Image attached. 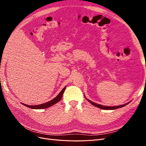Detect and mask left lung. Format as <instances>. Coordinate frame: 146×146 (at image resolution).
Returning <instances> with one entry per match:
<instances>
[{"label":"left lung","mask_w":146,"mask_h":146,"mask_svg":"<svg viewBox=\"0 0 146 146\" xmlns=\"http://www.w3.org/2000/svg\"><path fill=\"white\" fill-rule=\"evenodd\" d=\"M85 96V95H84ZM85 99L89 102L90 103H91L92 105L95 106V107H98L100 109H102V110H115V109H117V108H122L123 107H125V105H127V104H129L130 102H127L125 104H123V105H119V106H113V107H108V106H105V105H100V104H96L94 102H92L91 100H90L89 99H88L87 98H86V97L85 96Z\"/></svg>","instance_id":"obj_1"}]
</instances>
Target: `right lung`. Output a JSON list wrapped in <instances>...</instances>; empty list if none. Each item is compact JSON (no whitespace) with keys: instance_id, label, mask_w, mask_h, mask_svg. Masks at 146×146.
I'll return each instance as SVG.
<instances>
[{"instance_id":"add662e5","label":"right lung","mask_w":146,"mask_h":146,"mask_svg":"<svg viewBox=\"0 0 146 146\" xmlns=\"http://www.w3.org/2000/svg\"><path fill=\"white\" fill-rule=\"evenodd\" d=\"M66 86H65L63 89L61 90L60 93L57 95L54 99H53L52 100H51L50 101H48L46 103H44L42 104H40V105H29L27 104H24L22 103V104L24 105V106H26V107H27L30 108H32V109H44V108H47L51 107V106L55 105V104L58 103V102L63 97V92L66 89Z\"/></svg>"}]
</instances>
